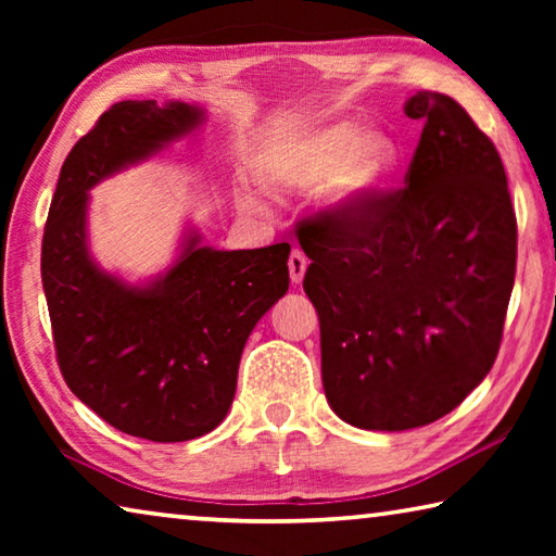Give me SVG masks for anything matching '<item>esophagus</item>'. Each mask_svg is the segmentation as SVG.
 <instances>
[{"label": "esophagus", "mask_w": 556, "mask_h": 556, "mask_svg": "<svg viewBox=\"0 0 556 556\" xmlns=\"http://www.w3.org/2000/svg\"><path fill=\"white\" fill-rule=\"evenodd\" d=\"M306 267H308V260L301 250H291L289 255V277H291V285H301V279L306 275Z\"/></svg>", "instance_id": "1"}]
</instances>
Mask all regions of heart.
I'll list each match as a JSON object with an SVG mask.
<instances>
[{
	"label": "heart",
	"mask_w": 556,
	"mask_h": 556,
	"mask_svg": "<svg viewBox=\"0 0 556 556\" xmlns=\"http://www.w3.org/2000/svg\"><path fill=\"white\" fill-rule=\"evenodd\" d=\"M400 164V147L378 127L351 119L291 129L260 156V181L269 191L299 193L314 189L316 205L331 218H353L388 188ZM250 208L260 199L244 195Z\"/></svg>",
	"instance_id": "1"
}]
</instances>
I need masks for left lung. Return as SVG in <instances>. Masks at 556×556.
<instances>
[{
	"label": "left lung",
	"instance_id": "1",
	"mask_svg": "<svg viewBox=\"0 0 556 556\" xmlns=\"http://www.w3.org/2000/svg\"><path fill=\"white\" fill-rule=\"evenodd\" d=\"M404 188L353 218L299 223L321 378L348 425L404 431L456 409L491 372L515 285L517 223L501 154L454 98L421 90Z\"/></svg>",
	"mask_w": 556,
	"mask_h": 556
}]
</instances>
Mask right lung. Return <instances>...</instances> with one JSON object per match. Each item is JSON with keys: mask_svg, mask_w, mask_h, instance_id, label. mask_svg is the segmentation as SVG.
I'll return each instance as SVG.
<instances>
[{"mask_svg": "<svg viewBox=\"0 0 556 556\" xmlns=\"http://www.w3.org/2000/svg\"><path fill=\"white\" fill-rule=\"evenodd\" d=\"M174 100L112 105L65 156L41 244L55 355L75 397L129 437L174 444L208 434L228 414L242 348L289 289V242L215 250L195 228L178 257L129 285L90 255V188L147 162L203 125Z\"/></svg>", "mask_w": 556, "mask_h": 556, "instance_id": "obj_1", "label": "right lung"}]
</instances>
